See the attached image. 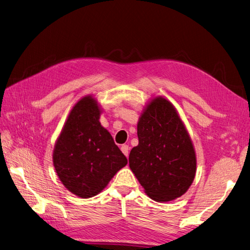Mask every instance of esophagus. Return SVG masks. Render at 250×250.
Segmentation results:
<instances>
[{"label":"esophagus","instance_id":"1","mask_svg":"<svg viewBox=\"0 0 250 250\" xmlns=\"http://www.w3.org/2000/svg\"><path fill=\"white\" fill-rule=\"evenodd\" d=\"M120 149H121V151H123V153H124L125 156L129 155V151H130L129 146H127V145H123V146H121Z\"/></svg>","mask_w":250,"mask_h":250}]
</instances>
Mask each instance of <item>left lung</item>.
<instances>
[{"instance_id": "8db88e82", "label": "left lung", "mask_w": 250, "mask_h": 250, "mask_svg": "<svg viewBox=\"0 0 250 250\" xmlns=\"http://www.w3.org/2000/svg\"><path fill=\"white\" fill-rule=\"evenodd\" d=\"M137 136L129 164L146 193L156 202L182 196L194 180L196 157L173 105L153 99L138 121Z\"/></svg>"}]
</instances>
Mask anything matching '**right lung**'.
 <instances>
[{"instance_id":"right-lung-1","label":"right lung","mask_w":250,"mask_h":250,"mask_svg":"<svg viewBox=\"0 0 250 250\" xmlns=\"http://www.w3.org/2000/svg\"><path fill=\"white\" fill-rule=\"evenodd\" d=\"M100 110L88 96L77 104L57 140L53 161L60 181L72 193L92 197L127 164L99 123Z\"/></svg>"}]
</instances>
